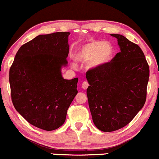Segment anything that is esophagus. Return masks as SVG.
<instances>
[{"label":"esophagus","mask_w":159,"mask_h":159,"mask_svg":"<svg viewBox=\"0 0 159 159\" xmlns=\"http://www.w3.org/2000/svg\"><path fill=\"white\" fill-rule=\"evenodd\" d=\"M88 85H89V84H88V82L87 81H84L83 82H82V88L83 89H87Z\"/></svg>","instance_id":"obj_1"}]
</instances>
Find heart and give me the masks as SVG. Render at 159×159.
I'll use <instances>...</instances> for the list:
<instances>
[{
    "label": "heart",
    "instance_id": "1",
    "mask_svg": "<svg viewBox=\"0 0 159 159\" xmlns=\"http://www.w3.org/2000/svg\"><path fill=\"white\" fill-rule=\"evenodd\" d=\"M113 55V47L107 42L93 41L76 49L74 58L80 62H88L90 69H97L110 61Z\"/></svg>",
    "mask_w": 159,
    "mask_h": 159
}]
</instances>
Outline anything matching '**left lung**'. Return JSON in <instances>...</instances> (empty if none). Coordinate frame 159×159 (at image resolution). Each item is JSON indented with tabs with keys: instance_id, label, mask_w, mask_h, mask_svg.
<instances>
[{
	"instance_id": "obj_1",
	"label": "left lung",
	"mask_w": 159,
	"mask_h": 159,
	"mask_svg": "<svg viewBox=\"0 0 159 159\" xmlns=\"http://www.w3.org/2000/svg\"><path fill=\"white\" fill-rule=\"evenodd\" d=\"M110 35L117 39L120 52L110 62L86 73L93 121L104 132L125 126L143 108L150 75L141 48L122 35Z\"/></svg>"
}]
</instances>
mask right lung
<instances>
[{"mask_svg":"<svg viewBox=\"0 0 159 159\" xmlns=\"http://www.w3.org/2000/svg\"><path fill=\"white\" fill-rule=\"evenodd\" d=\"M69 32L39 35L19 49L9 70L11 101L30 124L45 131L61 127L77 93L78 78L66 80Z\"/></svg>","mask_w":159,"mask_h":159,"instance_id":"obj_1","label":"right lung"}]
</instances>
